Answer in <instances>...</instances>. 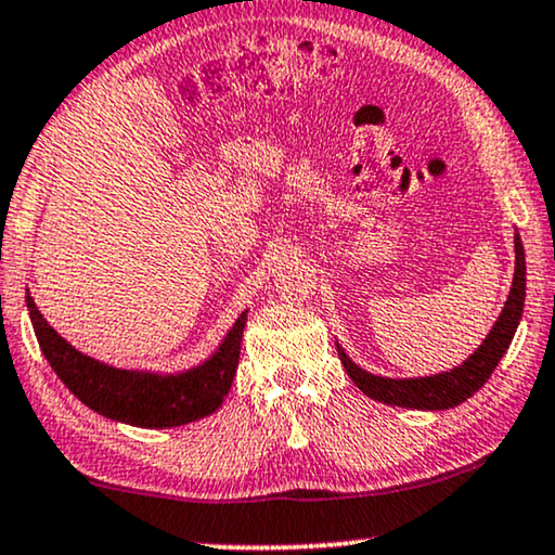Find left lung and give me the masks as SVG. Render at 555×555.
<instances>
[{"instance_id":"8db88e82","label":"left lung","mask_w":555,"mask_h":555,"mask_svg":"<svg viewBox=\"0 0 555 555\" xmlns=\"http://www.w3.org/2000/svg\"><path fill=\"white\" fill-rule=\"evenodd\" d=\"M522 307H526V250H522V241L515 231V273L507 301L502 307L498 322L492 324L490 335L482 339V345L462 365L447 373L424 375V378H386V375H375L360 367L339 343L337 354L354 386L373 401L398 405V409L447 411L464 403L485 386L502 360V354L507 352L515 332H518Z\"/></svg>"}]
</instances>
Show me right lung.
<instances>
[{"label":"right lung","mask_w":555,"mask_h":555,"mask_svg":"<svg viewBox=\"0 0 555 555\" xmlns=\"http://www.w3.org/2000/svg\"><path fill=\"white\" fill-rule=\"evenodd\" d=\"M29 320L42 354L73 396L103 418L137 428H172L210 416L223 405L233 375L238 371L241 339L248 322L243 309L216 350L184 371H144L116 367L80 352L50 327L37 309L33 294H25Z\"/></svg>","instance_id":"obj_1"}]
</instances>
